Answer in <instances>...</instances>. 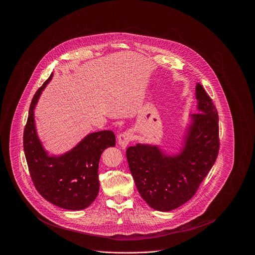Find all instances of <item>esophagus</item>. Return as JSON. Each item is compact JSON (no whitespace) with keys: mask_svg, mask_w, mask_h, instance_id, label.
I'll return each mask as SVG.
<instances>
[{"mask_svg":"<svg viewBox=\"0 0 255 255\" xmlns=\"http://www.w3.org/2000/svg\"><path fill=\"white\" fill-rule=\"evenodd\" d=\"M131 140H132V133L130 131H126L118 135V144L121 148H126V146Z\"/></svg>","mask_w":255,"mask_h":255,"instance_id":"obj_1","label":"esophagus"}]
</instances>
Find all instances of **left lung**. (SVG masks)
<instances>
[{"instance_id":"1","label":"left lung","mask_w":255,"mask_h":255,"mask_svg":"<svg viewBox=\"0 0 255 255\" xmlns=\"http://www.w3.org/2000/svg\"><path fill=\"white\" fill-rule=\"evenodd\" d=\"M198 113L189 116L178 152L137 143L126 156L136 188L149 207L172 211L193 198L219 152V117L202 85L196 86Z\"/></svg>"}]
</instances>
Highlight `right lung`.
<instances>
[{
	"instance_id": "right-lung-1",
	"label": "right lung",
	"mask_w": 255,
	"mask_h": 255,
	"mask_svg": "<svg viewBox=\"0 0 255 255\" xmlns=\"http://www.w3.org/2000/svg\"><path fill=\"white\" fill-rule=\"evenodd\" d=\"M52 77L53 74L32 99L23 135L25 157L33 184L46 201L66 210H84L99 193L101 154L106 148L115 146L116 138L110 130L93 132L70 150L59 155L50 154L38 137L34 109Z\"/></svg>"
}]
</instances>
